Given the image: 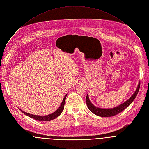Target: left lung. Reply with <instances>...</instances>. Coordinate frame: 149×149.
Instances as JSON below:
<instances>
[{
  "label": "left lung",
  "mask_w": 149,
  "mask_h": 149,
  "mask_svg": "<svg viewBox=\"0 0 149 149\" xmlns=\"http://www.w3.org/2000/svg\"><path fill=\"white\" fill-rule=\"evenodd\" d=\"M139 87H140V82L139 83L137 89L136 91L134 92V94L132 95V96L127 100L126 102L123 103L121 105L116 106L114 108L112 109H101L99 108L98 107L95 106L94 105H93L92 103L90 101L89 99V96L87 95L86 98V104L90 110L91 112H92L93 113H94L98 116H102V117H108V116H115L117 114L120 113L122 111H123L125 109L127 108L132 102L133 101L135 100L136 98L138 91L139 90Z\"/></svg>",
  "instance_id": "left-lung-1"
}]
</instances>
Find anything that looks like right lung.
<instances>
[{"mask_svg": "<svg viewBox=\"0 0 149 149\" xmlns=\"http://www.w3.org/2000/svg\"><path fill=\"white\" fill-rule=\"evenodd\" d=\"M67 94H66V95L64 97L63 100L61 104L60 105V106L58 107V109L56 111H55L54 113L49 114L48 115H45V116H40V115H33V114H30L28 113H26L24 111H23L22 110H20L25 115H26L27 116H28L29 117L31 118H33L34 120H36L37 121H51L55 118H56L57 117H58L62 112V111H63L64 109V106H65V100H66V98Z\"/></svg>", "mask_w": 149, "mask_h": 149, "instance_id": "obj_1", "label": "right lung"}]
</instances>
